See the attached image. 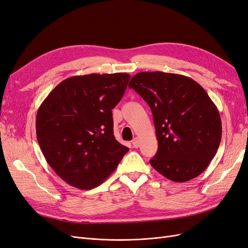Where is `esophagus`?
<instances>
[{
    "label": "esophagus",
    "instance_id": "34e87169",
    "mask_svg": "<svg viewBox=\"0 0 248 248\" xmlns=\"http://www.w3.org/2000/svg\"><path fill=\"white\" fill-rule=\"evenodd\" d=\"M132 144H133V147L134 148H138L140 146V142L138 140V138H135L133 141H132Z\"/></svg>",
    "mask_w": 248,
    "mask_h": 248
}]
</instances>
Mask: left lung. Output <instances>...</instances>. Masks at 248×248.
I'll return each mask as SVG.
<instances>
[{
    "label": "left lung",
    "mask_w": 248,
    "mask_h": 248,
    "mask_svg": "<svg viewBox=\"0 0 248 248\" xmlns=\"http://www.w3.org/2000/svg\"><path fill=\"white\" fill-rule=\"evenodd\" d=\"M129 88L153 114L158 150L151 166L179 183L203 172L222 138L221 116L205 90L188 77L162 71L137 73Z\"/></svg>",
    "instance_id": "8db88e82"
}]
</instances>
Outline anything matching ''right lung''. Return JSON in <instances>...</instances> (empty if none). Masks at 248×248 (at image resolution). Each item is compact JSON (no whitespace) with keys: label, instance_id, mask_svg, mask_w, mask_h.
<instances>
[{"label":"right lung","instance_id":"1","mask_svg":"<svg viewBox=\"0 0 248 248\" xmlns=\"http://www.w3.org/2000/svg\"><path fill=\"white\" fill-rule=\"evenodd\" d=\"M130 78L127 73L71 77L41 104L35 118L41 150L70 186L90 190L102 184L129 151L115 140L111 110Z\"/></svg>","mask_w":248,"mask_h":248}]
</instances>
